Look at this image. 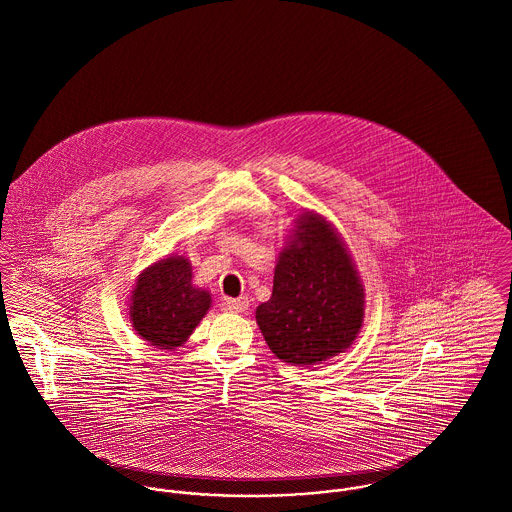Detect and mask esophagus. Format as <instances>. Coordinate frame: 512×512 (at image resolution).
<instances>
[{
    "instance_id": "obj_1",
    "label": "esophagus",
    "mask_w": 512,
    "mask_h": 512,
    "mask_svg": "<svg viewBox=\"0 0 512 512\" xmlns=\"http://www.w3.org/2000/svg\"><path fill=\"white\" fill-rule=\"evenodd\" d=\"M249 307V299L247 297H239V299H223V309L229 313H243Z\"/></svg>"
}]
</instances>
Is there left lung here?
<instances>
[{"label": "left lung", "mask_w": 512, "mask_h": 512, "mask_svg": "<svg viewBox=\"0 0 512 512\" xmlns=\"http://www.w3.org/2000/svg\"><path fill=\"white\" fill-rule=\"evenodd\" d=\"M255 319L273 355L299 367L319 365L355 343L365 289L345 241L323 215H297L275 265L271 299Z\"/></svg>", "instance_id": "1"}]
</instances>
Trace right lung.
<instances>
[{"label":"right lung","mask_w":512,"mask_h":512,"mask_svg":"<svg viewBox=\"0 0 512 512\" xmlns=\"http://www.w3.org/2000/svg\"><path fill=\"white\" fill-rule=\"evenodd\" d=\"M191 261L169 255L145 267L129 297L133 331L157 349L181 347L211 307V293L193 285Z\"/></svg>","instance_id":"1"}]
</instances>
